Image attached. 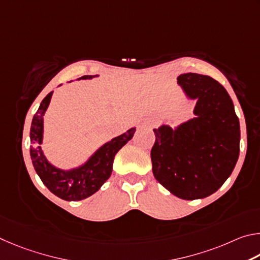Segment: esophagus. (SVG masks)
<instances>
[{
    "label": "esophagus",
    "mask_w": 260,
    "mask_h": 260,
    "mask_svg": "<svg viewBox=\"0 0 260 260\" xmlns=\"http://www.w3.org/2000/svg\"><path fill=\"white\" fill-rule=\"evenodd\" d=\"M142 125H151L149 123H145V124H142Z\"/></svg>",
    "instance_id": "34e87169"
}]
</instances>
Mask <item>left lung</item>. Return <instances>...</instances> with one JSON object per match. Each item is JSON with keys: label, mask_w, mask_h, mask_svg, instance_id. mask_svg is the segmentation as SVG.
Returning a JSON list of instances; mask_svg holds the SVG:
<instances>
[{"label": "left lung", "mask_w": 260, "mask_h": 260, "mask_svg": "<svg viewBox=\"0 0 260 260\" xmlns=\"http://www.w3.org/2000/svg\"><path fill=\"white\" fill-rule=\"evenodd\" d=\"M177 83L197 100L195 117L172 129H154L155 179L183 200L204 199L231 176L240 153V122L226 89L210 76L186 73Z\"/></svg>", "instance_id": "1"}]
</instances>
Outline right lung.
I'll return each mask as SVG.
<instances>
[{"instance_id":"add662e5","label":"right lung","mask_w":260,"mask_h":260,"mask_svg":"<svg viewBox=\"0 0 260 260\" xmlns=\"http://www.w3.org/2000/svg\"><path fill=\"white\" fill-rule=\"evenodd\" d=\"M98 75H84L79 80H90ZM53 91L48 93L35 113L30 125V158L36 174L50 192L65 201H81L91 197L102 187L113 170L116 153L134 137L136 127L113 138L93 153L84 165L74 169L62 170L52 166L41 147L43 140V116L51 100Z\"/></svg>"}]
</instances>
